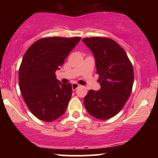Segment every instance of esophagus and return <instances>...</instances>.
<instances>
[{
	"label": "esophagus",
	"mask_w": 158,
	"mask_h": 158,
	"mask_svg": "<svg viewBox=\"0 0 158 158\" xmlns=\"http://www.w3.org/2000/svg\"><path fill=\"white\" fill-rule=\"evenodd\" d=\"M79 87V85L77 84V83H73V84H72V89H73V90H77Z\"/></svg>",
	"instance_id": "esophagus-1"
}]
</instances>
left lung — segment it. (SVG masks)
Listing matches in <instances>:
<instances>
[{
    "instance_id": "8db88e82",
    "label": "left lung",
    "mask_w": 158,
    "mask_h": 158,
    "mask_svg": "<svg viewBox=\"0 0 158 158\" xmlns=\"http://www.w3.org/2000/svg\"><path fill=\"white\" fill-rule=\"evenodd\" d=\"M82 41L93 52L99 90H90L84 105L90 115L99 119L113 117L120 111L131 95L134 70L126 52L108 38H85Z\"/></svg>"
}]
</instances>
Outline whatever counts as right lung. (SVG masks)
<instances>
[{
  "label": "right lung",
  "mask_w": 158,
  "mask_h": 158,
  "mask_svg": "<svg viewBox=\"0 0 158 158\" xmlns=\"http://www.w3.org/2000/svg\"><path fill=\"white\" fill-rule=\"evenodd\" d=\"M81 37L42 38L23 56L19 68V88L32 114L45 122L62 116L72 95L70 83L61 84L55 72Z\"/></svg>",
  "instance_id": "right-lung-1"
}]
</instances>
